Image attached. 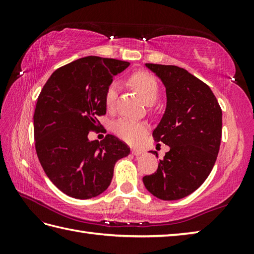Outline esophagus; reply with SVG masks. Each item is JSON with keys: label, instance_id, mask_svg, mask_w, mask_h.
<instances>
[{"label": "esophagus", "instance_id": "obj_1", "mask_svg": "<svg viewBox=\"0 0 254 254\" xmlns=\"http://www.w3.org/2000/svg\"><path fill=\"white\" fill-rule=\"evenodd\" d=\"M132 154L134 155V156H141L142 154H143V152L141 149H137V148H132Z\"/></svg>", "mask_w": 254, "mask_h": 254}]
</instances>
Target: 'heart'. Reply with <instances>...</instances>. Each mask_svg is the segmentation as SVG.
<instances>
[{
    "label": "heart",
    "instance_id": "1",
    "mask_svg": "<svg viewBox=\"0 0 254 254\" xmlns=\"http://www.w3.org/2000/svg\"><path fill=\"white\" fill-rule=\"evenodd\" d=\"M128 83L135 89L147 105H152L157 100L159 87L157 80L146 72H136L128 78ZM118 96V84L111 83L105 91V104L112 108L116 104ZM112 130L116 135L128 144H137L147 131V126L143 122L121 118L112 124Z\"/></svg>",
    "mask_w": 254,
    "mask_h": 254
}]
</instances>
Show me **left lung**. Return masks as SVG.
Here are the masks:
<instances>
[{"label":"left lung","mask_w":254,"mask_h":254,"mask_svg":"<svg viewBox=\"0 0 254 254\" xmlns=\"http://www.w3.org/2000/svg\"><path fill=\"white\" fill-rule=\"evenodd\" d=\"M146 66L161 79L167 95L166 111L153 137L170 150L143 182L154 196L174 201L195 191L212 171L222 138V109L208 86L187 69L153 63Z\"/></svg>","instance_id":"1"}]
</instances>
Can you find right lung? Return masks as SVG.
I'll return each instance as SVG.
<instances>
[{
	"label": "right lung",
	"mask_w": 254,
	"mask_h": 254,
	"mask_svg": "<svg viewBox=\"0 0 254 254\" xmlns=\"http://www.w3.org/2000/svg\"><path fill=\"white\" fill-rule=\"evenodd\" d=\"M130 63L86 57L52 73L38 97L34 115L37 156L46 175L66 195L86 199L110 186L117 161L130 154L126 143L107 134L101 142L88 133L106 115L105 91Z\"/></svg>",
	"instance_id": "1"
}]
</instances>
